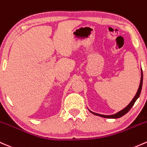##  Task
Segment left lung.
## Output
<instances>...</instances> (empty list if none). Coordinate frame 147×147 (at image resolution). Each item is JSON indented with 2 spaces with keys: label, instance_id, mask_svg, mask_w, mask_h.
<instances>
[{
  "label": "left lung",
  "instance_id": "1",
  "mask_svg": "<svg viewBox=\"0 0 147 147\" xmlns=\"http://www.w3.org/2000/svg\"><path fill=\"white\" fill-rule=\"evenodd\" d=\"M142 82H143V74H142V68H141V80H140V86H139V88H138V91H137L136 94H135V96H134L133 99L132 100L131 102L129 103L126 107H125V108H123V109H121V110L119 111V112H118L117 113H116V114H112V115H104V114H98V113H95L93 112H91V111L89 110V109H88V110H89L90 112H91L92 114H95V115H96V116H99V117H103V118L118 119V118H120V117H123V116L125 115L127 112H128V111L131 109V107H133V105L135 104V101H136L137 100H138V98L140 97V93H141V91H142Z\"/></svg>",
  "mask_w": 147,
  "mask_h": 147
}]
</instances>
